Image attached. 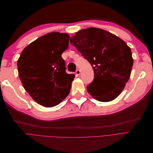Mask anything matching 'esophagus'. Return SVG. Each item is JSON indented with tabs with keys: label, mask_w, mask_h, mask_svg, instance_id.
<instances>
[{
	"label": "esophagus",
	"mask_w": 153,
	"mask_h": 153,
	"mask_svg": "<svg viewBox=\"0 0 153 153\" xmlns=\"http://www.w3.org/2000/svg\"><path fill=\"white\" fill-rule=\"evenodd\" d=\"M75 73H76V75H80V71L79 70V69H77V70L76 71V72H75Z\"/></svg>",
	"instance_id": "obj_1"
}]
</instances>
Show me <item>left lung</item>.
I'll use <instances>...</instances> for the list:
<instances>
[{
	"mask_svg": "<svg viewBox=\"0 0 153 153\" xmlns=\"http://www.w3.org/2000/svg\"><path fill=\"white\" fill-rule=\"evenodd\" d=\"M70 43L94 69V80L87 87L90 95L101 102L116 98L131 75L133 59L130 48L117 36L94 27L78 31ZM105 85H112L114 89L101 90Z\"/></svg>",
	"mask_w": 153,
	"mask_h": 153,
	"instance_id": "left-lung-1",
	"label": "left lung"
}]
</instances>
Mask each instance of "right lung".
Here are the masks:
<instances>
[{
  "label": "right lung",
  "mask_w": 153,
  "mask_h": 153,
  "mask_svg": "<svg viewBox=\"0 0 153 153\" xmlns=\"http://www.w3.org/2000/svg\"><path fill=\"white\" fill-rule=\"evenodd\" d=\"M69 40L66 33L50 32L30 43L18 60V76L24 89L45 107L59 105L70 92L75 75L66 73L61 57Z\"/></svg>",
  "instance_id": "1"
}]
</instances>
